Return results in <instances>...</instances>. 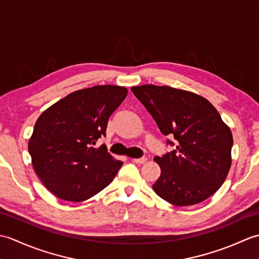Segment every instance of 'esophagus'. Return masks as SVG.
I'll return each mask as SVG.
<instances>
[{
  "label": "esophagus",
  "instance_id": "34e87169",
  "mask_svg": "<svg viewBox=\"0 0 259 259\" xmlns=\"http://www.w3.org/2000/svg\"><path fill=\"white\" fill-rule=\"evenodd\" d=\"M133 161L135 163H145L147 161V158L146 157H142V158H136V159H133Z\"/></svg>",
  "mask_w": 259,
  "mask_h": 259
}]
</instances>
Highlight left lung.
Instances as JSON below:
<instances>
[{"label":"left lung","mask_w":259,"mask_h":259,"mask_svg":"<svg viewBox=\"0 0 259 259\" xmlns=\"http://www.w3.org/2000/svg\"><path fill=\"white\" fill-rule=\"evenodd\" d=\"M175 149L156 157L161 169L152 188L175 206H191L213 195L232 164L233 135L205 98L171 87L131 88Z\"/></svg>","instance_id":"left-lung-1"}]
</instances>
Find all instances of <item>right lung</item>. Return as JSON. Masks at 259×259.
<instances>
[{
  "label": "right lung",
  "mask_w": 259,
  "mask_h": 259,
  "mask_svg": "<svg viewBox=\"0 0 259 259\" xmlns=\"http://www.w3.org/2000/svg\"><path fill=\"white\" fill-rule=\"evenodd\" d=\"M126 92L125 88L117 85L78 90L38 117L29 140V152L37 177L54 196L83 201L113 180L123 162L110 156L106 145H95L106 136L110 115Z\"/></svg>",
  "instance_id": "add662e5"
}]
</instances>
